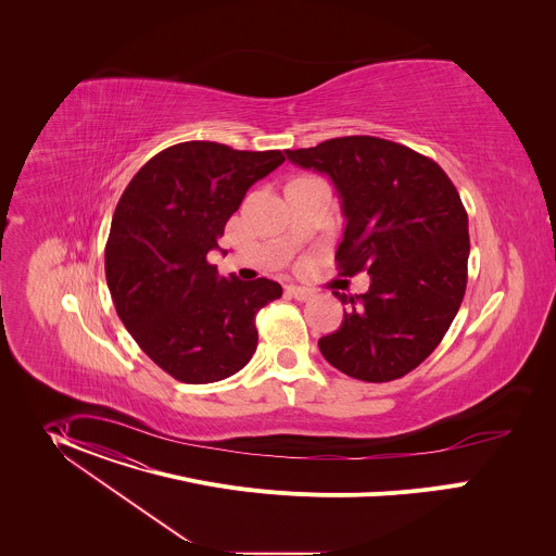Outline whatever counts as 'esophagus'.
Listing matches in <instances>:
<instances>
[{"label":"esophagus","mask_w":556,"mask_h":556,"mask_svg":"<svg viewBox=\"0 0 556 556\" xmlns=\"http://www.w3.org/2000/svg\"><path fill=\"white\" fill-rule=\"evenodd\" d=\"M287 295L293 298V300H298V302H308V300H313V291H308V289H304V287H295V285L287 287Z\"/></svg>","instance_id":"1"}]
</instances>
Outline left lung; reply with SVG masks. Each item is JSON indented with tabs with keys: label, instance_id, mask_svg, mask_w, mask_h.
Masks as SVG:
<instances>
[{
	"label": "left lung",
	"instance_id": "obj_1",
	"mask_svg": "<svg viewBox=\"0 0 556 556\" xmlns=\"http://www.w3.org/2000/svg\"><path fill=\"white\" fill-rule=\"evenodd\" d=\"M302 168L329 175L346 218L340 276L370 274L364 295L333 293L340 329L318 340L340 372L388 383L417 368L456 317L469 263V218L445 170L410 148L377 137H340L287 150Z\"/></svg>",
	"mask_w": 556,
	"mask_h": 556
}]
</instances>
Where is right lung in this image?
Instances as JSON below:
<instances>
[{
    "label": "right lung",
    "instance_id": "right-lung-1",
    "mask_svg": "<svg viewBox=\"0 0 556 556\" xmlns=\"http://www.w3.org/2000/svg\"><path fill=\"white\" fill-rule=\"evenodd\" d=\"M282 152L186 141L148 160L126 186L104 248L115 311L164 372L203 386L239 372L256 351V313L282 295L267 278H220L207 261L248 188Z\"/></svg>",
    "mask_w": 556,
    "mask_h": 556
}]
</instances>
